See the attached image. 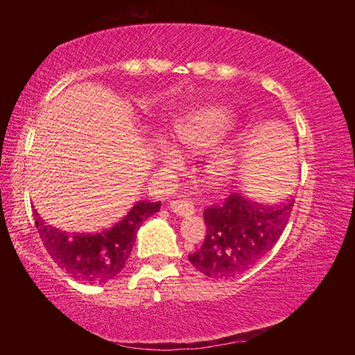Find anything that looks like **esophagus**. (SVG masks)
Returning <instances> with one entry per match:
<instances>
[{"label":"esophagus","instance_id":"esophagus-1","mask_svg":"<svg viewBox=\"0 0 355 355\" xmlns=\"http://www.w3.org/2000/svg\"><path fill=\"white\" fill-rule=\"evenodd\" d=\"M171 209L177 216H182V218H186V216H191L196 213V207L194 202L191 199H178V200H172L171 202Z\"/></svg>","mask_w":355,"mask_h":355}]
</instances>
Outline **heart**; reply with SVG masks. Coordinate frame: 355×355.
Masks as SVG:
<instances>
[{"instance_id":"obj_1","label":"heart","mask_w":355,"mask_h":355,"mask_svg":"<svg viewBox=\"0 0 355 355\" xmlns=\"http://www.w3.org/2000/svg\"><path fill=\"white\" fill-rule=\"evenodd\" d=\"M230 114L224 110H207L197 112L194 116L183 120L182 123L177 125L175 135L178 141L191 150H205L214 146L222 136L230 128ZM161 156L167 164H178L180 155L178 150L171 146V144H163L161 146ZM227 161L222 155H216L213 161V171L216 175H220L222 171L225 169Z\"/></svg>"}]
</instances>
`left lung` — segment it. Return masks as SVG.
Returning a JSON list of instances; mask_svg holds the SVG:
<instances>
[{
  "label": "left lung",
  "instance_id": "8db88e82",
  "mask_svg": "<svg viewBox=\"0 0 355 355\" xmlns=\"http://www.w3.org/2000/svg\"><path fill=\"white\" fill-rule=\"evenodd\" d=\"M294 200L263 207L232 192L222 205L203 211L207 236L188 258L211 279H232L250 269L277 244L290 220Z\"/></svg>",
  "mask_w": 355,
  "mask_h": 355
}]
</instances>
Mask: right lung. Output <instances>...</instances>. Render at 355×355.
Instances as JSON below:
<instances>
[{
  "instance_id": "1",
  "label": "right lung",
  "mask_w": 355,
  "mask_h": 355,
  "mask_svg": "<svg viewBox=\"0 0 355 355\" xmlns=\"http://www.w3.org/2000/svg\"><path fill=\"white\" fill-rule=\"evenodd\" d=\"M159 207L161 202H136L122 219L98 233L61 232L45 225L37 213L35 227L48 254L70 277L84 284H106L122 271L137 230Z\"/></svg>"
}]
</instances>
